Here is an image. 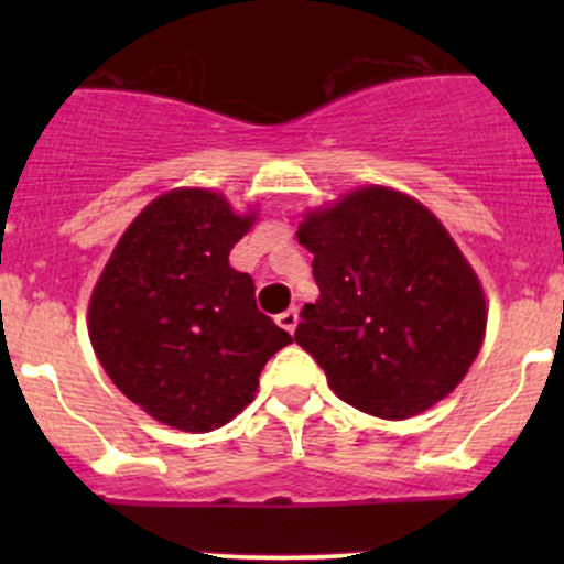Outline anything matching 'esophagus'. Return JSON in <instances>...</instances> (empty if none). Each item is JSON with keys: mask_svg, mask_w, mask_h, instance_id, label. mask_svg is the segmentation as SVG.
<instances>
[{"mask_svg": "<svg viewBox=\"0 0 564 564\" xmlns=\"http://www.w3.org/2000/svg\"><path fill=\"white\" fill-rule=\"evenodd\" d=\"M297 322H300L297 308H289V311H283V314H278V324H281L286 333H294V329H297Z\"/></svg>", "mask_w": 564, "mask_h": 564, "instance_id": "1", "label": "esophagus"}]
</instances>
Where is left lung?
<instances>
[{
    "mask_svg": "<svg viewBox=\"0 0 564 564\" xmlns=\"http://www.w3.org/2000/svg\"><path fill=\"white\" fill-rule=\"evenodd\" d=\"M297 240L318 300L294 340L340 401L403 420L456 390L486 335V297L434 213L368 185L305 215Z\"/></svg>",
    "mask_w": 564,
    "mask_h": 564,
    "instance_id": "obj_1",
    "label": "left lung"
}]
</instances>
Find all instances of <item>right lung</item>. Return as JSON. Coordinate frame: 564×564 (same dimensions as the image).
<instances>
[{
	"label": "right lung",
	"mask_w": 564,
	"mask_h": 564,
	"mask_svg": "<svg viewBox=\"0 0 564 564\" xmlns=\"http://www.w3.org/2000/svg\"><path fill=\"white\" fill-rule=\"evenodd\" d=\"M253 215L220 193L176 187L141 209L89 300V340L124 395L172 429L207 434L253 401L292 335L256 308L229 253Z\"/></svg>",
	"instance_id": "right-lung-1"
}]
</instances>
